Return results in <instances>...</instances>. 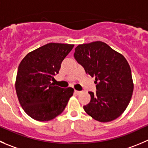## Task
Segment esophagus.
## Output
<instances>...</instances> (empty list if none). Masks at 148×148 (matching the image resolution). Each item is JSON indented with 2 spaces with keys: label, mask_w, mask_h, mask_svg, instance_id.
I'll return each mask as SVG.
<instances>
[{
  "label": "esophagus",
  "mask_w": 148,
  "mask_h": 148,
  "mask_svg": "<svg viewBox=\"0 0 148 148\" xmlns=\"http://www.w3.org/2000/svg\"><path fill=\"white\" fill-rule=\"evenodd\" d=\"M82 92L81 91H78V90H74V93H75V94H77V95H79L80 93H81Z\"/></svg>",
  "instance_id": "1"
}]
</instances>
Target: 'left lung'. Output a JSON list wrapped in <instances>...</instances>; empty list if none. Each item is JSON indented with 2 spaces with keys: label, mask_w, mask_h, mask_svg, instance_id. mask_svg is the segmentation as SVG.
Returning a JSON list of instances; mask_svg holds the SVG:
<instances>
[{
  "label": "left lung",
  "mask_w": 148,
  "mask_h": 148,
  "mask_svg": "<svg viewBox=\"0 0 148 148\" xmlns=\"http://www.w3.org/2000/svg\"><path fill=\"white\" fill-rule=\"evenodd\" d=\"M86 74L95 77L97 91L84 110L100 122L116 119L128 106L134 90L131 69L122 54L101 41L79 45L74 54Z\"/></svg>",
  "instance_id": "1"
}]
</instances>
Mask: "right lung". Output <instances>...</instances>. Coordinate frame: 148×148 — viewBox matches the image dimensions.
Here are the masks:
<instances>
[{
  "instance_id": "right-lung-1",
  "label": "right lung",
  "mask_w": 148,
  "mask_h": 148,
  "mask_svg": "<svg viewBox=\"0 0 148 148\" xmlns=\"http://www.w3.org/2000/svg\"><path fill=\"white\" fill-rule=\"evenodd\" d=\"M74 45L51 42L29 53L20 63L15 87L20 105L33 119L47 121L64 111L73 95L71 87L51 83Z\"/></svg>"
}]
</instances>
